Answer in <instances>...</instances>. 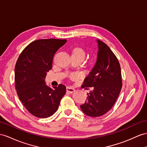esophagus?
Masks as SVG:
<instances>
[{"instance_id": "34e87169", "label": "esophagus", "mask_w": 147, "mask_h": 147, "mask_svg": "<svg viewBox=\"0 0 147 147\" xmlns=\"http://www.w3.org/2000/svg\"><path fill=\"white\" fill-rule=\"evenodd\" d=\"M66 91L67 92H69V93H73L74 92H75V89L71 87H69V86H68V87L66 88Z\"/></svg>"}]
</instances>
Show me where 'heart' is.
Returning <instances> with one entry per match:
<instances>
[{"mask_svg":"<svg viewBox=\"0 0 147 147\" xmlns=\"http://www.w3.org/2000/svg\"><path fill=\"white\" fill-rule=\"evenodd\" d=\"M73 55L81 56V57L84 59L85 56H86V52L82 48L78 47V48H76L74 49L73 51Z\"/></svg>","mask_w":147,"mask_h":147,"instance_id":"b5f03b06","label":"heart"}]
</instances>
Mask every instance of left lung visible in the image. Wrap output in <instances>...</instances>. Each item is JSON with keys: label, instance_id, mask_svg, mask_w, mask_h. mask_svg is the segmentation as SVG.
<instances>
[{"label": "left lung", "instance_id": "8db88e82", "mask_svg": "<svg viewBox=\"0 0 147 147\" xmlns=\"http://www.w3.org/2000/svg\"><path fill=\"white\" fill-rule=\"evenodd\" d=\"M97 60L81 87L92 88L87 93L88 100L80 106L86 115L99 117L106 114L114 106L122 89L120 64L114 53L99 40Z\"/></svg>", "mask_w": 147, "mask_h": 147}]
</instances>
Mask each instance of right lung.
<instances>
[{
	"label": "right lung",
	"instance_id": "1",
	"mask_svg": "<svg viewBox=\"0 0 147 147\" xmlns=\"http://www.w3.org/2000/svg\"><path fill=\"white\" fill-rule=\"evenodd\" d=\"M66 40L43 39L33 41L18 57L15 67L16 88L20 100L32 115L47 118L58 110L66 86L53 89L47 85L45 77L52 67L55 53Z\"/></svg>",
	"mask_w": 147,
	"mask_h": 147
}]
</instances>
